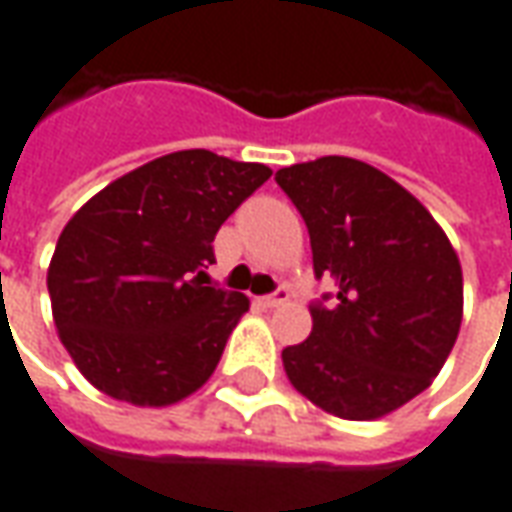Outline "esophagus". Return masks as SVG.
I'll list each match as a JSON object with an SVG mask.
<instances>
[{"instance_id":"34e87169","label":"esophagus","mask_w":512,"mask_h":512,"mask_svg":"<svg viewBox=\"0 0 512 512\" xmlns=\"http://www.w3.org/2000/svg\"><path fill=\"white\" fill-rule=\"evenodd\" d=\"M285 302H288V291H285V288H277L274 294L263 297L260 305H263V308H280V305H285Z\"/></svg>"}]
</instances>
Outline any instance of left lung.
Wrapping results in <instances>:
<instances>
[{
    "label": "left lung",
    "instance_id": "left-lung-1",
    "mask_svg": "<svg viewBox=\"0 0 512 512\" xmlns=\"http://www.w3.org/2000/svg\"><path fill=\"white\" fill-rule=\"evenodd\" d=\"M336 305L283 350L291 387L342 420H378L434 381L462 325V266L443 227L367 162L322 156L277 170Z\"/></svg>",
    "mask_w": 512,
    "mask_h": 512
}]
</instances>
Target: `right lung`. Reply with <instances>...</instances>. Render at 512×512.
<instances>
[{
  "label": "right lung",
  "mask_w": 512,
  "mask_h": 512,
  "mask_svg": "<svg viewBox=\"0 0 512 512\" xmlns=\"http://www.w3.org/2000/svg\"><path fill=\"white\" fill-rule=\"evenodd\" d=\"M271 168L204 148L114 179L66 221L47 269L58 339L114 401L170 406L215 373L249 297L204 285L212 241Z\"/></svg>",
  "instance_id": "obj_1"
}]
</instances>
